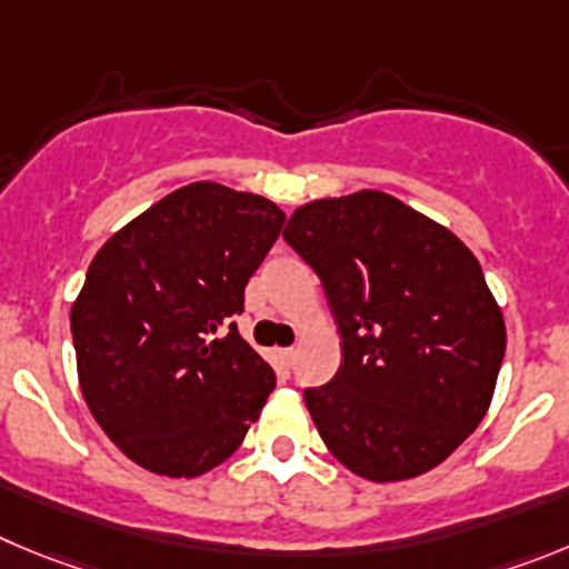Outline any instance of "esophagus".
Returning <instances> with one entry per match:
<instances>
[{
  "mask_svg": "<svg viewBox=\"0 0 569 569\" xmlns=\"http://www.w3.org/2000/svg\"><path fill=\"white\" fill-rule=\"evenodd\" d=\"M278 357L283 359L286 365H291V362H295V357H297V350H295V348H280V350H278Z\"/></svg>",
  "mask_w": 569,
  "mask_h": 569,
  "instance_id": "34e87169",
  "label": "esophagus"
}]
</instances>
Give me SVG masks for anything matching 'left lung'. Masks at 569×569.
I'll return each mask as SVG.
<instances>
[{
    "mask_svg": "<svg viewBox=\"0 0 569 569\" xmlns=\"http://www.w3.org/2000/svg\"><path fill=\"white\" fill-rule=\"evenodd\" d=\"M283 238L342 337L337 376L302 392L328 452L373 482L443 463L486 416L506 357L471 249L381 190L297 207Z\"/></svg>",
    "mask_w": 569,
    "mask_h": 569,
    "instance_id": "obj_1",
    "label": "left lung"
}]
</instances>
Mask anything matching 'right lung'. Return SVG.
Returning a JSON list of instances; mask_svg holds the SVG:
<instances>
[{"mask_svg":"<svg viewBox=\"0 0 569 569\" xmlns=\"http://www.w3.org/2000/svg\"><path fill=\"white\" fill-rule=\"evenodd\" d=\"M283 210L219 182L173 190L117 230L72 302L78 381L126 458L164 477L224 463L274 390L230 317ZM224 325V338L214 333Z\"/></svg>","mask_w":569,"mask_h":569,"instance_id":"add662e5","label":"right lung"}]
</instances>
